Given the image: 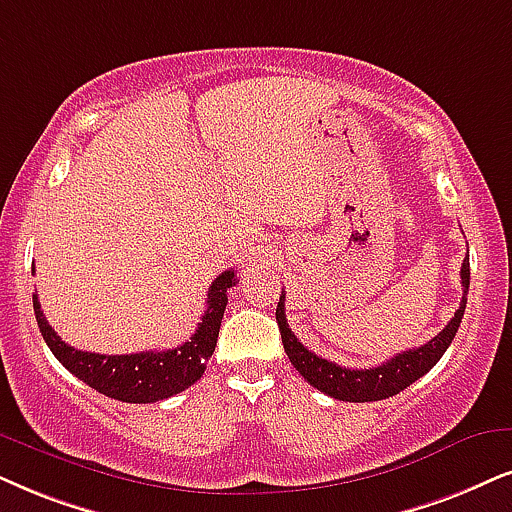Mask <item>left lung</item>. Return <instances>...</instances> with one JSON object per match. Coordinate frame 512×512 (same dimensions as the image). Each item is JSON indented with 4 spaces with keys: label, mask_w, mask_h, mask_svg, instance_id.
<instances>
[{
    "label": "left lung",
    "mask_w": 512,
    "mask_h": 512,
    "mask_svg": "<svg viewBox=\"0 0 512 512\" xmlns=\"http://www.w3.org/2000/svg\"><path fill=\"white\" fill-rule=\"evenodd\" d=\"M461 283H463V300L461 307L456 309L454 319L446 323L444 331H439L435 338L416 349H406V352L397 354L385 364L375 368H342L333 361L316 357L314 352H309L300 340L295 338V333L288 328L286 321V295L281 293L276 307V323L278 331H281L283 349H286L290 364L295 366V371L307 380L309 385L321 390L328 397L340 399V401H380L387 397H394L401 390L416 383L418 378H423L432 366L442 359V354L449 349L451 340L456 338L458 326H461L465 304H468V288H470V260L465 255L463 267H461Z\"/></svg>",
    "instance_id": "obj_1"
}]
</instances>
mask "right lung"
<instances>
[{"label":"right lung","instance_id":"obj_1","mask_svg":"<svg viewBox=\"0 0 512 512\" xmlns=\"http://www.w3.org/2000/svg\"><path fill=\"white\" fill-rule=\"evenodd\" d=\"M231 286H236V274L231 269L222 271L208 290V309H205L203 321L198 323L193 338L174 349H165V352H82V349L70 347L58 338L54 328L49 326L47 316L42 314L37 293L32 295V307H35V319L44 342L75 378H80L82 383L111 399L127 401V404H151V401L184 392L205 373V364L215 352L219 326H222L226 302H229L226 293Z\"/></svg>","mask_w":512,"mask_h":512}]
</instances>
